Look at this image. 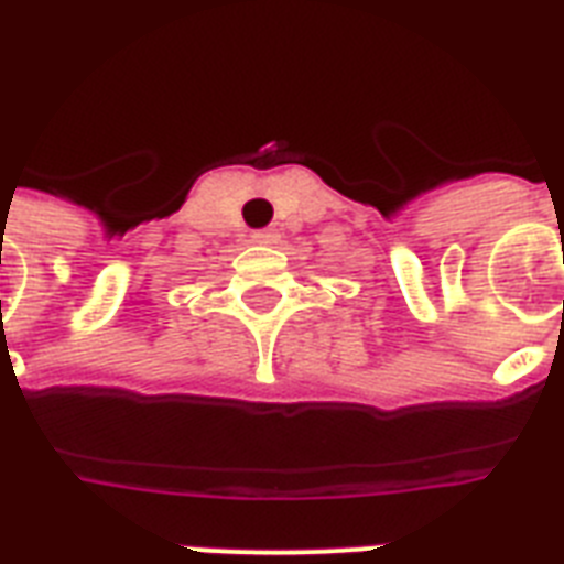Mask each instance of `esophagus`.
I'll use <instances>...</instances> for the list:
<instances>
[{"instance_id": "obj_1", "label": "esophagus", "mask_w": 564, "mask_h": 564, "mask_svg": "<svg viewBox=\"0 0 564 564\" xmlns=\"http://www.w3.org/2000/svg\"><path fill=\"white\" fill-rule=\"evenodd\" d=\"M251 242H257V246H274V242H278V234H274V230H254V234H251Z\"/></svg>"}]
</instances>
